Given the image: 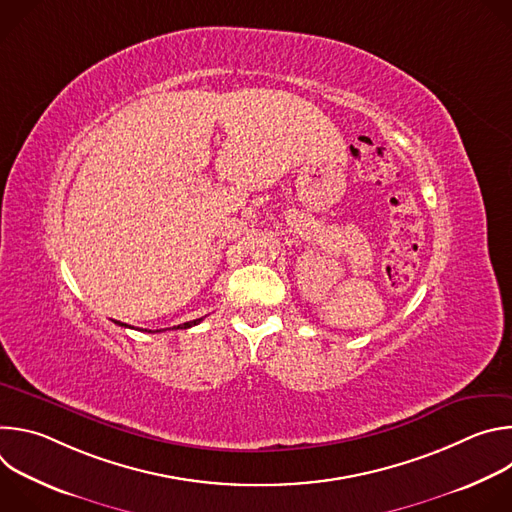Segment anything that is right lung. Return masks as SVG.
I'll return each instance as SVG.
<instances>
[{
	"mask_svg": "<svg viewBox=\"0 0 512 512\" xmlns=\"http://www.w3.org/2000/svg\"><path fill=\"white\" fill-rule=\"evenodd\" d=\"M200 322H202V318L192 320V322H184V324L174 326V328H176V330H186V328H192V326H196V324H200ZM115 324H119V326H127V324H121V322H115ZM148 332H152V330H148ZM156 332H162V330H156Z\"/></svg>",
	"mask_w": 512,
	"mask_h": 512,
	"instance_id": "obj_1",
	"label": "right lung"
}]
</instances>
